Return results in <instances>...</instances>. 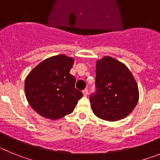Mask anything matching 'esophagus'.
Segmentation results:
<instances>
[{
    "label": "esophagus",
    "instance_id": "34e87169",
    "mask_svg": "<svg viewBox=\"0 0 160 160\" xmlns=\"http://www.w3.org/2000/svg\"><path fill=\"white\" fill-rule=\"evenodd\" d=\"M82 93H83V95L87 96L88 95V90H87V89H85V90L82 91Z\"/></svg>",
    "mask_w": 160,
    "mask_h": 160
}]
</instances>
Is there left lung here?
Instances as JSON below:
<instances>
[{"label": "left lung", "mask_w": 160, "mask_h": 160, "mask_svg": "<svg viewBox=\"0 0 160 160\" xmlns=\"http://www.w3.org/2000/svg\"><path fill=\"white\" fill-rule=\"evenodd\" d=\"M96 91L90 96L96 116L107 121L127 117L136 106L138 89L132 73L119 61L104 57L96 62Z\"/></svg>", "instance_id": "8db88e82"}]
</instances>
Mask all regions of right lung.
I'll return each mask as SVG.
<instances>
[{"mask_svg":"<svg viewBox=\"0 0 160 160\" xmlns=\"http://www.w3.org/2000/svg\"><path fill=\"white\" fill-rule=\"evenodd\" d=\"M73 58L61 54L38 64L25 78V96L37 113L58 119L73 112L82 97L75 89V78L70 73Z\"/></svg>","mask_w":160,"mask_h":160,"instance_id":"add662e5","label":"right lung"}]
</instances>
